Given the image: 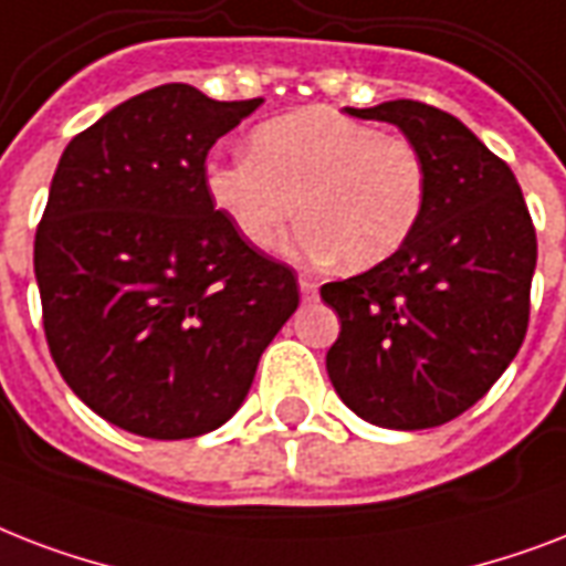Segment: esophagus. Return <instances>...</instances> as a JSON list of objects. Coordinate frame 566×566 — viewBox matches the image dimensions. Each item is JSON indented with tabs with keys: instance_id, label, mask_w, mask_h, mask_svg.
<instances>
[{
	"instance_id": "1",
	"label": "esophagus",
	"mask_w": 566,
	"mask_h": 566,
	"mask_svg": "<svg viewBox=\"0 0 566 566\" xmlns=\"http://www.w3.org/2000/svg\"><path fill=\"white\" fill-rule=\"evenodd\" d=\"M297 286H301V295H304V301H313V297L318 295V283H315L310 274H301V277H297Z\"/></svg>"
}]
</instances>
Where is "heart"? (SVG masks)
<instances>
[{
    "instance_id": "heart-1",
    "label": "heart",
    "mask_w": 566,
    "mask_h": 566,
    "mask_svg": "<svg viewBox=\"0 0 566 566\" xmlns=\"http://www.w3.org/2000/svg\"><path fill=\"white\" fill-rule=\"evenodd\" d=\"M251 153L209 156L206 195L244 242L269 251L301 218L310 260L366 271L392 260L428 206V161L405 135H384L333 108H301L251 133Z\"/></svg>"
}]
</instances>
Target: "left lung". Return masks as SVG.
I'll list each match as a JSON object with an SVG mask.
<instances>
[{
    "label": "left lung",
    "mask_w": 566,
    "mask_h": 566,
    "mask_svg": "<svg viewBox=\"0 0 566 566\" xmlns=\"http://www.w3.org/2000/svg\"><path fill=\"white\" fill-rule=\"evenodd\" d=\"M348 115L396 124L422 150L428 206L392 260L322 286L343 322L327 375L366 422L437 428L488 396L523 345L532 214L514 170L449 112L389 99Z\"/></svg>",
    "instance_id": "left-lung-1"
}]
</instances>
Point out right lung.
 <instances>
[{
	"label": "right lung",
	"instance_id": "right-lung-1",
	"mask_svg": "<svg viewBox=\"0 0 566 566\" xmlns=\"http://www.w3.org/2000/svg\"><path fill=\"white\" fill-rule=\"evenodd\" d=\"M262 99L174 82L126 99L61 153L34 233L43 333L105 422L188 440L242 407L297 310V277L206 195V156Z\"/></svg>",
	"mask_w": 566,
	"mask_h": 566
}]
</instances>
